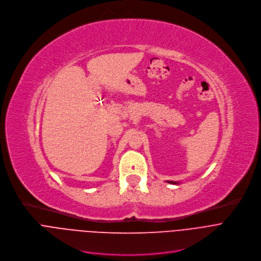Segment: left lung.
I'll list each match as a JSON object with an SVG mask.
<instances>
[{
    "instance_id": "1",
    "label": "left lung",
    "mask_w": 261,
    "mask_h": 261,
    "mask_svg": "<svg viewBox=\"0 0 261 261\" xmlns=\"http://www.w3.org/2000/svg\"><path fill=\"white\" fill-rule=\"evenodd\" d=\"M170 183H172V184H176V182H173V181H169Z\"/></svg>"
}]
</instances>
